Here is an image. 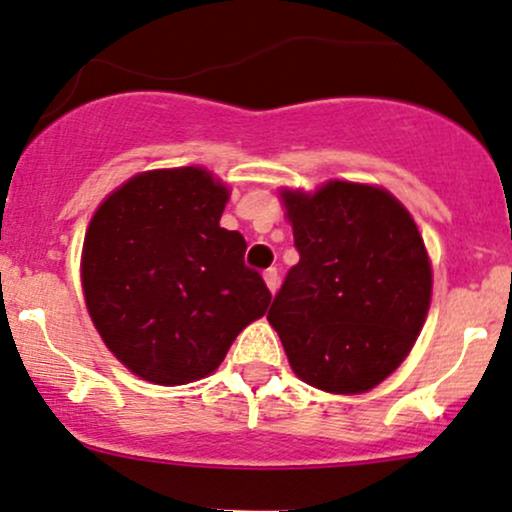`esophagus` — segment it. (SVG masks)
I'll list each match as a JSON object with an SVG mask.
<instances>
[{
  "label": "esophagus",
  "mask_w": 512,
  "mask_h": 512,
  "mask_svg": "<svg viewBox=\"0 0 512 512\" xmlns=\"http://www.w3.org/2000/svg\"><path fill=\"white\" fill-rule=\"evenodd\" d=\"M263 280H266L268 290H271V292L278 290V283H280V278H278V271H275V268H268V271L263 273Z\"/></svg>",
  "instance_id": "obj_1"
}]
</instances>
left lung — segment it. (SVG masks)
<instances>
[{
	"instance_id": "obj_1",
	"label": "left lung",
	"mask_w": 512,
	"mask_h": 512,
	"mask_svg": "<svg viewBox=\"0 0 512 512\" xmlns=\"http://www.w3.org/2000/svg\"><path fill=\"white\" fill-rule=\"evenodd\" d=\"M300 263L268 321L302 382L363 394L404 363L428 317L433 271L409 210L377 186L283 191Z\"/></svg>"
}]
</instances>
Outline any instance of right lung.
Returning <instances> with one entry per match:
<instances>
[{"instance_id": "right-lung-1", "label": "right lung", "mask_w": 512, "mask_h": 512, "mask_svg": "<svg viewBox=\"0 0 512 512\" xmlns=\"http://www.w3.org/2000/svg\"><path fill=\"white\" fill-rule=\"evenodd\" d=\"M229 191L200 166L132 176L91 217L86 309L108 350L142 380H203L271 292L244 266L246 241L220 227Z\"/></svg>"}]
</instances>
